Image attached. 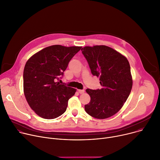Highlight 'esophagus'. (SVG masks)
<instances>
[{"mask_svg": "<svg viewBox=\"0 0 160 160\" xmlns=\"http://www.w3.org/2000/svg\"><path fill=\"white\" fill-rule=\"evenodd\" d=\"M78 92H79L80 94H83V93L85 92V91H84L83 89H78Z\"/></svg>", "mask_w": 160, "mask_h": 160, "instance_id": "obj_1", "label": "esophagus"}]
</instances>
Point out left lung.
I'll list each match as a JSON object with an SVG mask.
<instances>
[{
  "instance_id": "obj_1",
  "label": "left lung",
  "mask_w": 160,
  "mask_h": 160,
  "mask_svg": "<svg viewBox=\"0 0 160 160\" xmlns=\"http://www.w3.org/2000/svg\"><path fill=\"white\" fill-rule=\"evenodd\" d=\"M91 73L99 78L102 89H86L91 97L85 111L93 118L105 119L123 107L132 87L128 60L114 49L101 45L82 48Z\"/></svg>"
}]
</instances>
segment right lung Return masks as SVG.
Masks as SVG:
<instances>
[{
    "label": "right lung",
    "instance_id": "obj_1",
    "mask_svg": "<svg viewBox=\"0 0 160 160\" xmlns=\"http://www.w3.org/2000/svg\"><path fill=\"white\" fill-rule=\"evenodd\" d=\"M80 46L53 45L35 53L27 61L23 74L24 93L35 112L44 119H54L66 111L68 100L77 89L57 80Z\"/></svg>",
    "mask_w": 160,
    "mask_h": 160
}]
</instances>
